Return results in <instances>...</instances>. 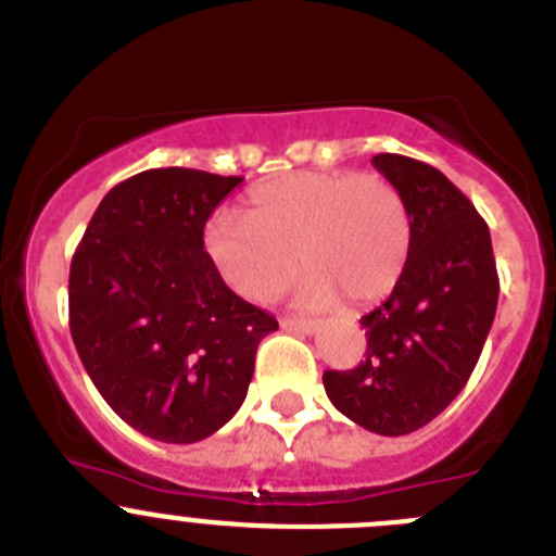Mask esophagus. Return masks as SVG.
Returning <instances> with one entry per match:
<instances>
[{
	"label": "esophagus",
	"mask_w": 556,
	"mask_h": 556,
	"mask_svg": "<svg viewBox=\"0 0 556 556\" xmlns=\"http://www.w3.org/2000/svg\"><path fill=\"white\" fill-rule=\"evenodd\" d=\"M281 328L300 336H314L319 330V323H314V319H281Z\"/></svg>",
	"instance_id": "esophagus-1"
}]
</instances>
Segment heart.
Wrapping results in <instances>:
<instances>
[{
  "label": "heart",
  "instance_id": "1",
  "mask_svg": "<svg viewBox=\"0 0 556 556\" xmlns=\"http://www.w3.org/2000/svg\"><path fill=\"white\" fill-rule=\"evenodd\" d=\"M410 212L380 173L303 170L253 187L244 215L208 217L203 248L237 294L267 303L294 278L305 308L375 303L394 289L410 253Z\"/></svg>",
  "mask_w": 556,
  "mask_h": 556
}]
</instances>
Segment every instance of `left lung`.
Listing matches in <instances>:
<instances>
[{"label":"left lung","mask_w":556,"mask_h":556,"mask_svg":"<svg viewBox=\"0 0 556 556\" xmlns=\"http://www.w3.org/2000/svg\"><path fill=\"white\" fill-rule=\"evenodd\" d=\"M410 212V253L383 305L361 317L366 358L325 371L336 410L378 435H407L435 419L468 383L498 303L485 220L450 178L400 154L371 160Z\"/></svg>","instance_id":"obj_1"}]
</instances>
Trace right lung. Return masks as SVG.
<instances>
[{"instance_id":"add662e5","label":"right lung","mask_w":556,"mask_h":556,"mask_svg":"<svg viewBox=\"0 0 556 556\" xmlns=\"http://www.w3.org/2000/svg\"><path fill=\"white\" fill-rule=\"evenodd\" d=\"M239 176L154 167L112 187L71 262V336L106 405L142 435L195 444L239 410L275 317L226 287L203 226Z\"/></svg>"}]
</instances>
